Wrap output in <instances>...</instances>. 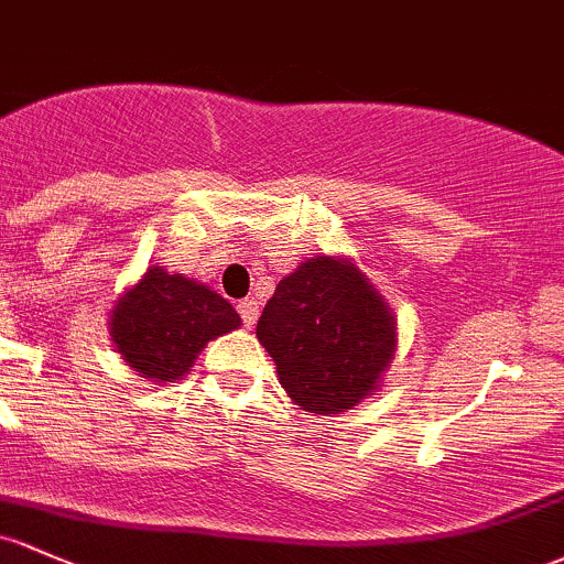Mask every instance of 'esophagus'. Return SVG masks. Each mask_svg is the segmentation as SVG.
Here are the masks:
<instances>
[{
  "instance_id": "34e87169",
  "label": "esophagus",
  "mask_w": 564,
  "mask_h": 564,
  "mask_svg": "<svg viewBox=\"0 0 564 564\" xmlns=\"http://www.w3.org/2000/svg\"><path fill=\"white\" fill-rule=\"evenodd\" d=\"M239 314H241V319H245V325L247 328H252V325L258 323V314H260V308H258V301L256 299H245V301H239Z\"/></svg>"
}]
</instances>
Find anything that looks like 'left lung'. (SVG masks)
Returning a JSON list of instances; mask_svg holds the SVG:
<instances>
[{
	"instance_id": "1",
	"label": "left lung",
	"mask_w": 564,
	"mask_h": 564,
	"mask_svg": "<svg viewBox=\"0 0 564 564\" xmlns=\"http://www.w3.org/2000/svg\"><path fill=\"white\" fill-rule=\"evenodd\" d=\"M258 341L290 401L328 416L377 395L395 357L398 323L352 260L314 256L265 301Z\"/></svg>"
}]
</instances>
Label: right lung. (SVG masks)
Masks as SVG:
<instances>
[{
	"instance_id": "add662e5",
	"label": "right lung",
	"mask_w": 564,
	"mask_h": 564,
	"mask_svg": "<svg viewBox=\"0 0 564 564\" xmlns=\"http://www.w3.org/2000/svg\"><path fill=\"white\" fill-rule=\"evenodd\" d=\"M107 325L126 366L163 387L183 379L202 349L239 328L241 317L209 284L155 263L120 293Z\"/></svg>"
}]
</instances>
